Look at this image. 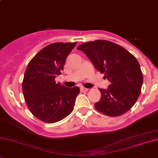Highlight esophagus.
I'll list each match as a JSON object with an SVG mask.
<instances>
[{
	"label": "esophagus",
	"instance_id": "esophagus-1",
	"mask_svg": "<svg viewBox=\"0 0 158 158\" xmlns=\"http://www.w3.org/2000/svg\"><path fill=\"white\" fill-rule=\"evenodd\" d=\"M88 90H89V89L85 88V87H81V89H80L81 92H86V91H87Z\"/></svg>",
	"mask_w": 158,
	"mask_h": 158
}]
</instances>
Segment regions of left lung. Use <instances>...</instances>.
I'll return each mask as SVG.
<instances>
[{
  "label": "left lung",
  "mask_w": 158,
  "mask_h": 158,
  "mask_svg": "<svg viewBox=\"0 0 158 158\" xmlns=\"http://www.w3.org/2000/svg\"><path fill=\"white\" fill-rule=\"evenodd\" d=\"M88 57L94 68L110 82L106 90L100 88L101 98L94 104L100 113L118 116L137 101L143 84L139 61L126 48L107 40L87 42L77 47Z\"/></svg>",
  "instance_id": "left-lung-1"
}]
</instances>
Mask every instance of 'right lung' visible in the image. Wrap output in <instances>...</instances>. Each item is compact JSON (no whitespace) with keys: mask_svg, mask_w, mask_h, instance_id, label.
Wrapping results in <instances>:
<instances>
[{"mask_svg":"<svg viewBox=\"0 0 158 158\" xmlns=\"http://www.w3.org/2000/svg\"><path fill=\"white\" fill-rule=\"evenodd\" d=\"M77 43H55L40 50L26 69L22 89L32 114L41 121L54 123L72 112L78 87H65L55 78L61 74L66 58Z\"/></svg>","mask_w":158,"mask_h":158,"instance_id":"obj_1","label":"right lung"}]
</instances>
